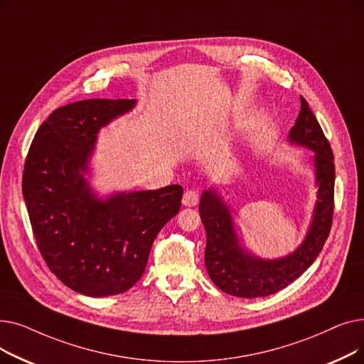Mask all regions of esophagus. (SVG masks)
Wrapping results in <instances>:
<instances>
[{
    "label": "esophagus",
    "instance_id": "1",
    "mask_svg": "<svg viewBox=\"0 0 364 364\" xmlns=\"http://www.w3.org/2000/svg\"><path fill=\"white\" fill-rule=\"evenodd\" d=\"M199 203V193L196 190H187L183 196V205L184 206H196Z\"/></svg>",
    "mask_w": 364,
    "mask_h": 364
}]
</instances>
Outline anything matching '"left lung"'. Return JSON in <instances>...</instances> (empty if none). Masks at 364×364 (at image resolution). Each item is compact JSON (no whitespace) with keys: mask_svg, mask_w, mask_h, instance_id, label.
I'll return each instance as SVG.
<instances>
[{"mask_svg":"<svg viewBox=\"0 0 364 364\" xmlns=\"http://www.w3.org/2000/svg\"><path fill=\"white\" fill-rule=\"evenodd\" d=\"M288 141L314 151L317 200L311 224L296 250L277 259H264L240 246L230 208L211 187L200 196L199 214L206 232L205 265L223 292L239 298L269 296L296 280L318 257L333 218L335 164L328 139L309 103L301 97V110Z\"/></svg>","mask_w":364,"mask_h":364,"instance_id":"left-lung-1","label":"left lung"}]
</instances>
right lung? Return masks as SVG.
<instances>
[{
  "label": "right lung",
  "instance_id": "right-lung-1",
  "mask_svg": "<svg viewBox=\"0 0 364 364\" xmlns=\"http://www.w3.org/2000/svg\"><path fill=\"white\" fill-rule=\"evenodd\" d=\"M136 103L91 99L55 109L26 156L22 190L38 250L57 279L87 296L132 288L181 206L178 184L99 198L87 180L99 131Z\"/></svg>",
  "mask_w": 364,
  "mask_h": 364
}]
</instances>
